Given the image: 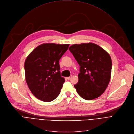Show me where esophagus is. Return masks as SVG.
<instances>
[{
    "mask_svg": "<svg viewBox=\"0 0 134 134\" xmlns=\"http://www.w3.org/2000/svg\"><path fill=\"white\" fill-rule=\"evenodd\" d=\"M71 77H72V76H70V77H66V79H68V80H70V79L71 78Z\"/></svg>",
    "mask_w": 134,
    "mask_h": 134,
    "instance_id": "obj_1",
    "label": "esophagus"
}]
</instances>
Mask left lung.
Masks as SVG:
<instances>
[{
  "label": "left lung",
  "mask_w": 134,
  "mask_h": 134,
  "mask_svg": "<svg viewBox=\"0 0 134 134\" xmlns=\"http://www.w3.org/2000/svg\"><path fill=\"white\" fill-rule=\"evenodd\" d=\"M69 50L80 66L78 81L74 85L78 94L86 100L99 97L110 79L112 62L109 55L93 43L75 44Z\"/></svg>",
  "instance_id": "1"
}]
</instances>
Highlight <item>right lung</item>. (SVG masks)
Returning a JSON list of instances; mask_svg holds the SVG:
<instances>
[{
	"instance_id": "add662e5",
	"label": "right lung",
	"mask_w": 134,
	"mask_h": 134,
	"mask_svg": "<svg viewBox=\"0 0 134 134\" xmlns=\"http://www.w3.org/2000/svg\"><path fill=\"white\" fill-rule=\"evenodd\" d=\"M69 45L43 43L34 49L26 58V80L37 98L49 102L59 95L65 80L60 75L59 61Z\"/></svg>"
}]
</instances>
